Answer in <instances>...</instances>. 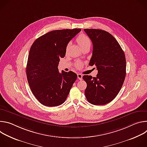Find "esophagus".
Wrapping results in <instances>:
<instances>
[{"label":"esophagus","instance_id":"34e87169","mask_svg":"<svg viewBox=\"0 0 147 147\" xmlns=\"http://www.w3.org/2000/svg\"><path fill=\"white\" fill-rule=\"evenodd\" d=\"M77 78L80 80H82V75L81 74H77Z\"/></svg>","mask_w":147,"mask_h":147}]
</instances>
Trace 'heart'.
<instances>
[{
    "instance_id": "b5f03b06",
    "label": "heart",
    "mask_w": 147,
    "mask_h": 147,
    "mask_svg": "<svg viewBox=\"0 0 147 147\" xmlns=\"http://www.w3.org/2000/svg\"><path fill=\"white\" fill-rule=\"evenodd\" d=\"M77 42L78 44V45H80V47L81 48V49L86 47V46L91 45V40H90V38L87 36H86L85 35H83V34L80 35L78 36V38H77ZM69 44H68L67 48L69 46ZM82 64L81 62L76 63V67L81 68L82 67Z\"/></svg>"
}]
</instances>
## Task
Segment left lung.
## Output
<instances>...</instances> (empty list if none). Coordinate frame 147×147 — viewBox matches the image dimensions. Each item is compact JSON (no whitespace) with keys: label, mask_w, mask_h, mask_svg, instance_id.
<instances>
[{"label":"left lung","mask_w":147,"mask_h":147,"mask_svg":"<svg viewBox=\"0 0 147 147\" xmlns=\"http://www.w3.org/2000/svg\"><path fill=\"white\" fill-rule=\"evenodd\" d=\"M93 45L90 66L98 70L96 77L85 75L87 83L85 95L94 105L111 102L119 94L125 77V55L116 39L108 32L99 29L84 30Z\"/></svg>","instance_id":"left-lung-1"}]
</instances>
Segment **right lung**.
<instances>
[{"label":"right lung","instance_id":"add662e5","mask_svg":"<svg viewBox=\"0 0 147 147\" xmlns=\"http://www.w3.org/2000/svg\"><path fill=\"white\" fill-rule=\"evenodd\" d=\"M81 29L59 30L37 38L31 47L26 67L30 89L38 100L47 107L63 103L77 79L70 71L59 72L60 58L64 57L69 41Z\"/></svg>","mask_w":147,"mask_h":147}]
</instances>
